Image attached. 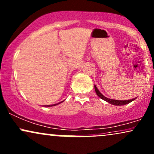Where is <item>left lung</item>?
I'll return each mask as SVG.
<instances>
[{"instance_id":"1","label":"left lung","mask_w":154,"mask_h":154,"mask_svg":"<svg viewBox=\"0 0 154 154\" xmlns=\"http://www.w3.org/2000/svg\"><path fill=\"white\" fill-rule=\"evenodd\" d=\"M94 88H95V93H96L97 95H98L99 98H101V99H103V100H105V101L108 102L109 103L111 104V105H114V106H123V105H126V104L128 103H130V102L133 101L134 100H135L137 98H133V99H130V100H114V99H111V98H108L106 97H105L104 95L102 94L100 92L98 91V89L97 88V87L95 85H94Z\"/></svg>"}]
</instances>
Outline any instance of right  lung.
Instances as JSON below:
<instances>
[{
  "instance_id": "add662e5",
  "label": "right lung",
  "mask_w": 154,
  "mask_h": 154,
  "mask_svg": "<svg viewBox=\"0 0 154 154\" xmlns=\"http://www.w3.org/2000/svg\"><path fill=\"white\" fill-rule=\"evenodd\" d=\"M62 102H63V101H61V102H59V103H56V104H53V105H46V106H45V107H51V106H56V105H58V104H60V103H62Z\"/></svg>"
}]
</instances>
